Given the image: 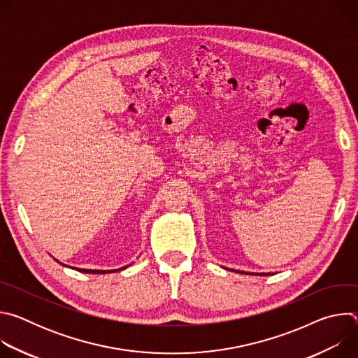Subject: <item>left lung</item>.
Instances as JSON below:
<instances>
[{
  "mask_svg": "<svg viewBox=\"0 0 358 358\" xmlns=\"http://www.w3.org/2000/svg\"><path fill=\"white\" fill-rule=\"evenodd\" d=\"M225 269H228V268H225ZM229 271H231V269H229ZM232 272H234V269H232ZM235 272H238V273H243V275H261V276L271 275V273H253V272H243V271H235Z\"/></svg>",
  "mask_w": 358,
  "mask_h": 358,
  "instance_id": "1",
  "label": "left lung"
}]
</instances>
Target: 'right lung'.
Returning <instances> with one entry per match:
<instances>
[{"label":"right lung","instance_id":"obj_1","mask_svg":"<svg viewBox=\"0 0 358 358\" xmlns=\"http://www.w3.org/2000/svg\"><path fill=\"white\" fill-rule=\"evenodd\" d=\"M57 261V259H55ZM58 264H61L59 261H57ZM61 265H64V266H68V265H65V264H61ZM130 266V265H129ZM127 266H123V268H119V269H110V271H101V269H80V268H76V271L78 272H82V273H93V275H105V273H113V272H119V271H124ZM72 269H75V268H72Z\"/></svg>","mask_w":358,"mask_h":358}]
</instances>
